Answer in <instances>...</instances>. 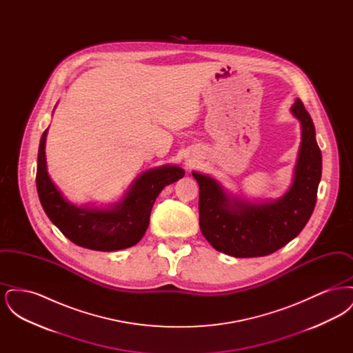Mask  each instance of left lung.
Segmentation results:
<instances>
[{
	"instance_id": "8db88e82",
	"label": "left lung",
	"mask_w": 353,
	"mask_h": 353,
	"mask_svg": "<svg viewBox=\"0 0 353 353\" xmlns=\"http://www.w3.org/2000/svg\"><path fill=\"white\" fill-rule=\"evenodd\" d=\"M290 111L301 123L302 141L292 184L281 199L250 201L216 179L192 172L200 186V229L216 250L235 258L269 255L299 234L311 217L321 179V152L302 101L296 99Z\"/></svg>"
}]
</instances>
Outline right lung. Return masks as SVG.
Listing matches in <instances>:
<instances>
[{"label":"right lung","instance_id":"obj_1","mask_svg":"<svg viewBox=\"0 0 353 353\" xmlns=\"http://www.w3.org/2000/svg\"><path fill=\"white\" fill-rule=\"evenodd\" d=\"M48 131L42 134L38 150V197L51 222L81 248L115 252L136 245L145 234L152 206L160 192L184 177L185 170L179 165L156 167L137 176L120 201L108 206L75 205L63 197L48 172Z\"/></svg>","mask_w":353,"mask_h":353}]
</instances>
